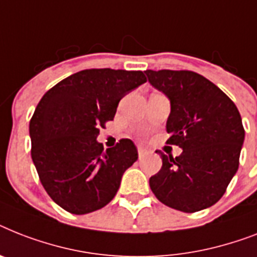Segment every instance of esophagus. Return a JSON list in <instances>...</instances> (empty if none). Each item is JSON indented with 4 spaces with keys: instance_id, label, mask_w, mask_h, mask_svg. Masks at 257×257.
Masks as SVG:
<instances>
[{
    "instance_id": "esophagus-1",
    "label": "esophagus",
    "mask_w": 257,
    "mask_h": 257,
    "mask_svg": "<svg viewBox=\"0 0 257 257\" xmlns=\"http://www.w3.org/2000/svg\"><path fill=\"white\" fill-rule=\"evenodd\" d=\"M149 153H150L149 149H147V148H144V147H139V157L140 158L145 157V156Z\"/></svg>"
}]
</instances>
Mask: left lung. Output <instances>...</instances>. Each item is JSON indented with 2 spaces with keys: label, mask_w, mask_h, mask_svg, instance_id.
I'll return each mask as SVG.
<instances>
[{
  "label": "left lung",
  "mask_w": 257,
  "mask_h": 257,
  "mask_svg": "<svg viewBox=\"0 0 257 257\" xmlns=\"http://www.w3.org/2000/svg\"><path fill=\"white\" fill-rule=\"evenodd\" d=\"M148 80L170 100L166 131L178 157L158 152L161 170L149 185L160 202L183 212L211 207L236 174L244 143L241 117L232 100L193 71L147 70Z\"/></svg>",
  "instance_id": "obj_1"
}]
</instances>
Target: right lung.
Returning <instances> with one entry per match:
<instances>
[{
    "mask_svg": "<svg viewBox=\"0 0 257 257\" xmlns=\"http://www.w3.org/2000/svg\"><path fill=\"white\" fill-rule=\"evenodd\" d=\"M147 81L143 71L92 68L63 79L43 95L30 120L31 158L50 198L83 215L109 203L139 158L129 139L104 150L100 126L118 101Z\"/></svg>",
    "mask_w": 257,
    "mask_h": 257,
    "instance_id": "obj_1",
    "label": "right lung"
}]
</instances>
